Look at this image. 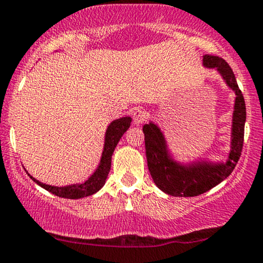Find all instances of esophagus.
<instances>
[{
	"label": "esophagus",
	"mask_w": 263,
	"mask_h": 263,
	"mask_svg": "<svg viewBox=\"0 0 263 263\" xmlns=\"http://www.w3.org/2000/svg\"><path fill=\"white\" fill-rule=\"evenodd\" d=\"M147 118H148L147 112H145L141 108L136 109V110L132 112V119H134V124L137 125V126L144 124V121L147 120Z\"/></svg>",
	"instance_id": "34e87169"
}]
</instances>
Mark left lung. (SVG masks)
Wrapping results in <instances>:
<instances>
[{"instance_id": "obj_1", "label": "left lung", "mask_w": 263, "mask_h": 263, "mask_svg": "<svg viewBox=\"0 0 263 263\" xmlns=\"http://www.w3.org/2000/svg\"><path fill=\"white\" fill-rule=\"evenodd\" d=\"M206 68H215L224 79L226 84L237 95L235 97L233 125H232V147L228 160L220 164L194 162L188 166L181 165L170 158L164 135L158 126H143L148 168L156 187L172 197H197L221 183L234 170L241 155L244 142V127L247 108L242 93L238 87L234 72L228 63L217 55L205 54L202 58Z\"/></svg>"}]
</instances>
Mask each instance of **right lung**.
<instances>
[{"label":"right lung","mask_w":263,"mask_h":263,"mask_svg":"<svg viewBox=\"0 0 263 263\" xmlns=\"http://www.w3.org/2000/svg\"><path fill=\"white\" fill-rule=\"evenodd\" d=\"M132 119L129 116H125V118H120L118 120H114L110 125L108 126L107 134H105V143H104V151H103L101 164L98 165L97 170L89 177L87 181L81 184H72L66 185V187H53V185H48L42 183V182L37 181L32 177L31 175L30 178L36 182L46 191L51 192L52 194L57 195L61 198L66 199H80L88 197V195L95 194L101 189L105 183V179L108 177L109 171L111 167V155L114 153V149L116 148L122 135L127 131V128L131 125Z\"/></svg>","instance_id":"add662e5"}]
</instances>
